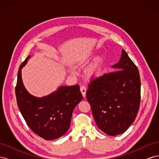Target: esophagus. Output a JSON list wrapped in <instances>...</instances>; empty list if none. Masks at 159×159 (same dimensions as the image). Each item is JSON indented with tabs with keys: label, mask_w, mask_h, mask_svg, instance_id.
<instances>
[{
	"label": "esophagus",
	"mask_w": 159,
	"mask_h": 159,
	"mask_svg": "<svg viewBox=\"0 0 159 159\" xmlns=\"http://www.w3.org/2000/svg\"><path fill=\"white\" fill-rule=\"evenodd\" d=\"M80 91H81V94H82V95H83V97L85 98V95H86V91H87V89H86V88L85 87L84 85L81 86V87H80Z\"/></svg>",
	"instance_id": "obj_1"
}]
</instances>
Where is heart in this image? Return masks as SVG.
<instances>
[{
	"mask_svg": "<svg viewBox=\"0 0 159 159\" xmlns=\"http://www.w3.org/2000/svg\"><path fill=\"white\" fill-rule=\"evenodd\" d=\"M93 56L91 54H88L86 56H85L80 62V66H84L86 63L92 59ZM104 58L103 56H98L96 58L91 66L89 67L88 69L86 71V74H87L88 77L90 78H98L99 76L102 75L103 72V68L104 66Z\"/></svg>",
	"mask_w": 159,
	"mask_h": 159,
	"instance_id": "1",
	"label": "heart"
}]
</instances>
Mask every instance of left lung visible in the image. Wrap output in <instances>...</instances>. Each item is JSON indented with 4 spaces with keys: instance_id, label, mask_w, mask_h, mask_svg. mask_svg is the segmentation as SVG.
Instances as JSON below:
<instances>
[{
    "instance_id": "1",
    "label": "left lung",
    "mask_w": 159,
    "mask_h": 159,
    "mask_svg": "<svg viewBox=\"0 0 159 159\" xmlns=\"http://www.w3.org/2000/svg\"><path fill=\"white\" fill-rule=\"evenodd\" d=\"M112 68L117 71L91 81L86 98L98 127L107 134L115 136L126 131L137 117L141 80L137 67L124 50Z\"/></svg>"
}]
</instances>
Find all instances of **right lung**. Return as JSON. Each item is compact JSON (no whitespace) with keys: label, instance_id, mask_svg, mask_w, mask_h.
<instances>
[{"label":"right lung","instance_id":"right-lung-1","mask_svg":"<svg viewBox=\"0 0 159 159\" xmlns=\"http://www.w3.org/2000/svg\"><path fill=\"white\" fill-rule=\"evenodd\" d=\"M30 57H26L18 71L15 88L18 107L34 133L46 140H54L68 131L72 113L83 96L79 85L60 86L43 98H36L28 93L22 82L21 70Z\"/></svg>","mask_w":159,"mask_h":159}]
</instances>
